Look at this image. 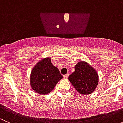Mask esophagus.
<instances>
[{"label":"esophagus","instance_id":"1","mask_svg":"<svg viewBox=\"0 0 123 123\" xmlns=\"http://www.w3.org/2000/svg\"><path fill=\"white\" fill-rule=\"evenodd\" d=\"M68 76H69V74H65V75H64V78H65V79H67L68 77Z\"/></svg>","mask_w":123,"mask_h":123}]
</instances>
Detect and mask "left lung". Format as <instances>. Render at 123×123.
Returning a JSON list of instances; mask_svg holds the SVG:
<instances>
[{"label": "left lung", "instance_id": "8db88e82", "mask_svg": "<svg viewBox=\"0 0 123 123\" xmlns=\"http://www.w3.org/2000/svg\"><path fill=\"white\" fill-rule=\"evenodd\" d=\"M74 69L75 71L68 77L71 83L81 95L92 93L99 83V75L96 69L85 61L79 62Z\"/></svg>", "mask_w": 123, "mask_h": 123}]
</instances>
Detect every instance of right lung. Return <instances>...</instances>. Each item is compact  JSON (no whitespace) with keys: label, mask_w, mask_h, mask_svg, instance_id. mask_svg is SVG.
Returning <instances> with one entry per match:
<instances>
[{"label":"right lung","mask_w":123,"mask_h":123,"mask_svg":"<svg viewBox=\"0 0 123 123\" xmlns=\"http://www.w3.org/2000/svg\"><path fill=\"white\" fill-rule=\"evenodd\" d=\"M63 78L59 69L53 65L51 58L46 57L42 59L33 67L30 77L31 89L40 95L49 93Z\"/></svg>","instance_id":"obj_1"}]
</instances>
